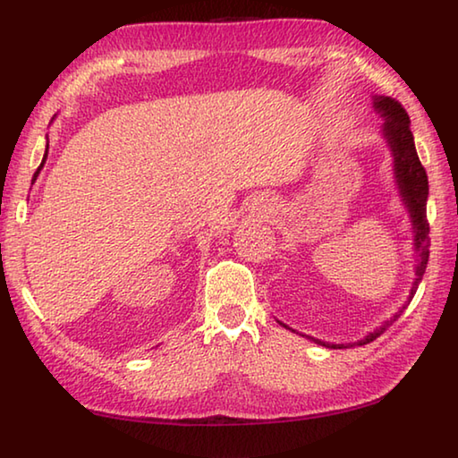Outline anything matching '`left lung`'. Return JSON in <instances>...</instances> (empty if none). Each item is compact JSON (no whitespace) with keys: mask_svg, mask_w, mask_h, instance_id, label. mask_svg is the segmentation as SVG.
Here are the masks:
<instances>
[{"mask_svg":"<svg viewBox=\"0 0 458 458\" xmlns=\"http://www.w3.org/2000/svg\"><path fill=\"white\" fill-rule=\"evenodd\" d=\"M374 106L384 119L382 131H384L386 141H387V145H390L392 155H394V174H396V183H398L400 196H402V199H404V206L408 208L410 220H412L414 250H416V265H414L416 278L412 283V289H410L406 305L402 307L390 321H386L382 327H377L371 333H368L366 337L355 341V344H325V341H321V339L305 335L307 339L315 341V344H319L323 347H333V350H341V347H353V345H366V344H369V341H374L376 337L382 335V333L390 327V325L396 321L398 317L404 313V309L410 305V301H412V297L416 294L418 284H420V281H422L426 265H428L430 226H428V220H426L428 177H426V169L422 167L420 159H418L414 137H412V131H410V117L404 111V106H402L398 100H394L390 97H374ZM281 325L283 327H286L284 323H281Z\"/></svg>","mask_w":458,"mask_h":458,"instance_id":"1","label":"left lung"}]
</instances>
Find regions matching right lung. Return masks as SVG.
<instances>
[{
    "label": "right lung",
    "instance_id": "1",
    "mask_svg": "<svg viewBox=\"0 0 458 458\" xmlns=\"http://www.w3.org/2000/svg\"><path fill=\"white\" fill-rule=\"evenodd\" d=\"M46 157H48V147H46V153H44V159H42V164H40V167L36 169V174H34V180H32V183L36 182V177H38V174H40V169L44 167V164H46Z\"/></svg>",
    "mask_w": 458,
    "mask_h": 458
}]
</instances>
